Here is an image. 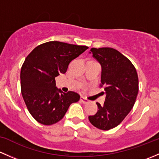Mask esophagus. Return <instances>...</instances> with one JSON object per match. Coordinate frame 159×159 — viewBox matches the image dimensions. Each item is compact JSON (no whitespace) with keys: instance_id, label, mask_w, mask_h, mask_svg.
Returning <instances> with one entry per match:
<instances>
[{"instance_id":"esophagus-1","label":"esophagus","mask_w":159,"mask_h":159,"mask_svg":"<svg viewBox=\"0 0 159 159\" xmlns=\"http://www.w3.org/2000/svg\"><path fill=\"white\" fill-rule=\"evenodd\" d=\"M80 101H81L83 104H87L89 102V101L87 99H86L85 97H83V96H81V97H80Z\"/></svg>"}]
</instances>
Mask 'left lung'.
Returning a JSON list of instances; mask_svg holds the SVG:
<instances>
[{"instance_id": "obj_1", "label": "left lung", "mask_w": 159, "mask_h": 159, "mask_svg": "<svg viewBox=\"0 0 159 159\" xmlns=\"http://www.w3.org/2000/svg\"><path fill=\"white\" fill-rule=\"evenodd\" d=\"M90 53L102 66L100 87L106 96L104 104L96 102L98 111L89 116L93 125L109 130L123 121L133 107L139 93V78L132 62L110 47L91 48Z\"/></svg>"}]
</instances>
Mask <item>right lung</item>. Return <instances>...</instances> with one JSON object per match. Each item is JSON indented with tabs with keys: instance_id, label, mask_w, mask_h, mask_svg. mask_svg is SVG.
<instances>
[{
	"instance_id": "1",
	"label": "right lung",
	"mask_w": 159,
	"mask_h": 159,
	"mask_svg": "<svg viewBox=\"0 0 159 159\" xmlns=\"http://www.w3.org/2000/svg\"><path fill=\"white\" fill-rule=\"evenodd\" d=\"M88 48L50 41L37 46L26 57L20 71L21 93L27 109L37 122L46 125L57 123L70 104L80 100L78 93L57 89L55 77L66 73L69 63Z\"/></svg>"
}]
</instances>
